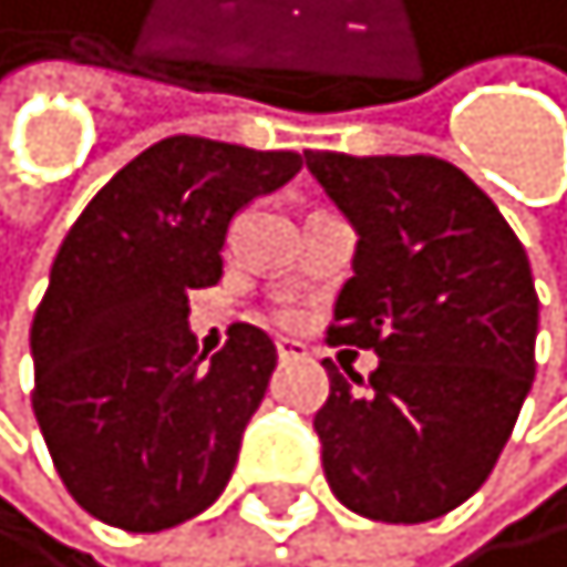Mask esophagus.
I'll use <instances>...</instances> for the list:
<instances>
[{
    "label": "esophagus",
    "mask_w": 567,
    "mask_h": 567,
    "mask_svg": "<svg viewBox=\"0 0 567 567\" xmlns=\"http://www.w3.org/2000/svg\"><path fill=\"white\" fill-rule=\"evenodd\" d=\"M276 353H280V360H295L306 353V346L295 342V338H276Z\"/></svg>",
    "instance_id": "obj_1"
}]
</instances>
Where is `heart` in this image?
<instances>
[{"mask_svg": "<svg viewBox=\"0 0 567 567\" xmlns=\"http://www.w3.org/2000/svg\"><path fill=\"white\" fill-rule=\"evenodd\" d=\"M276 317H280L284 323H291V320H295V312H291V309H280V312H276Z\"/></svg>", "mask_w": 567, "mask_h": 567, "instance_id": "b5f03b06", "label": "heart"}]
</instances>
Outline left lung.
<instances>
[{
    "label": "left lung",
    "mask_w": 567,
    "mask_h": 567,
    "mask_svg": "<svg viewBox=\"0 0 567 567\" xmlns=\"http://www.w3.org/2000/svg\"><path fill=\"white\" fill-rule=\"evenodd\" d=\"M306 167L360 236L328 342L379 357L368 379L323 360V477L360 517H444L488 481L532 390L528 255L499 207L436 156L306 152Z\"/></svg>",
    "instance_id": "8db88e82"
}]
</instances>
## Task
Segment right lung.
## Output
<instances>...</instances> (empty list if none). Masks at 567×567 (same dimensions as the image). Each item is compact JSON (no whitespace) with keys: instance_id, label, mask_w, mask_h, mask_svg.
<instances>
[{"instance_id":"obj_1","label":"right lung","mask_w":567,"mask_h":567,"mask_svg":"<svg viewBox=\"0 0 567 567\" xmlns=\"http://www.w3.org/2000/svg\"><path fill=\"white\" fill-rule=\"evenodd\" d=\"M298 171V152L163 137L68 229L32 320V408L64 488L104 525L174 528L229 484L276 346L233 323L207 360L188 291L221 280L233 218Z\"/></svg>"}]
</instances>
